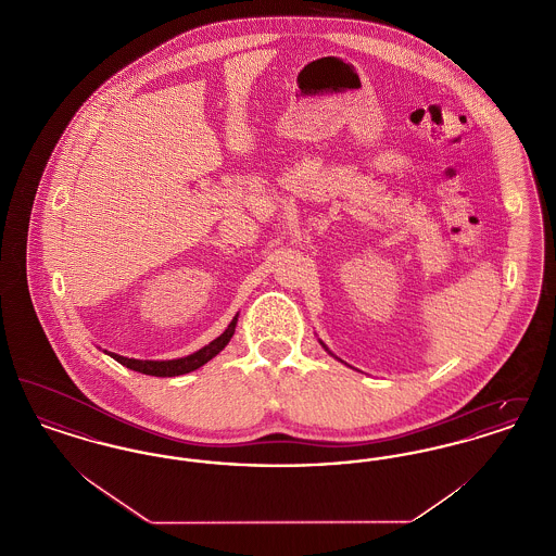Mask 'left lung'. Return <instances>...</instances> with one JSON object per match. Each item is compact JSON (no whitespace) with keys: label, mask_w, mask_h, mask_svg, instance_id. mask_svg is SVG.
<instances>
[{"label":"left lung","mask_w":556,"mask_h":556,"mask_svg":"<svg viewBox=\"0 0 556 556\" xmlns=\"http://www.w3.org/2000/svg\"><path fill=\"white\" fill-rule=\"evenodd\" d=\"M318 342H320V340H318ZM320 345H323V348H325V350H327V352H329V354H331V356H333V358H338V356H336V354H333V352H331V350H329V348H327V345L323 344V342H320ZM338 361H340V363H344V361H342V358H338Z\"/></svg>","instance_id":"obj_1"}]
</instances>
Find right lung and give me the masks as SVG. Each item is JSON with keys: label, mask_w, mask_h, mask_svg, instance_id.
<instances>
[{"label": "right lung", "mask_w": 556, "mask_h": 556, "mask_svg": "<svg viewBox=\"0 0 556 556\" xmlns=\"http://www.w3.org/2000/svg\"><path fill=\"white\" fill-rule=\"evenodd\" d=\"M238 317L239 315H236L233 320L229 323V327L216 340H212L211 344L200 348L198 352L184 356V358H173V361H137V358H127V356H121V354H114V352H108V350H104V352H106L108 356H112L116 363H121L123 367L137 370V372H143V375H154V377L186 375V372L204 367L225 345L231 342V338L236 333Z\"/></svg>", "instance_id": "add662e5"}]
</instances>
